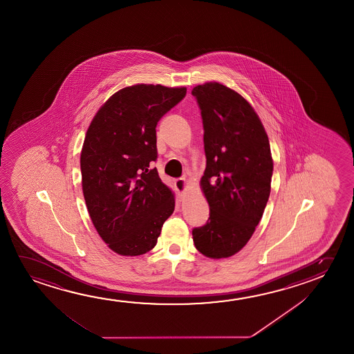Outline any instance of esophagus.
<instances>
[{
	"label": "esophagus",
	"mask_w": 354,
	"mask_h": 354,
	"mask_svg": "<svg viewBox=\"0 0 354 354\" xmlns=\"http://www.w3.org/2000/svg\"><path fill=\"white\" fill-rule=\"evenodd\" d=\"M174 184L176 190L179 191V195L181 196L186 190V180L184 178H180V179L175 180Z\"/></svg>",
	"instance_id": "obj_1"
}]
</instances>
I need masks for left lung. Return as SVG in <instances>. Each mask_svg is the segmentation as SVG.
<instances>
[{
	"mask_svg": "<svg viewBox=\"0 0 354 354\" xmlns=\"http://www.w3.org/2000/svg\"><path fill=\"white\" fill-rule=\"evenodd\" d=\"M191 93L201 109V189L209 205L207 223L194 228L192 238L202 255L225 259L244 248L262 218L271 192V148L261 120L239 93L218 82Z\"/></svg>",
	"mask_w": 354,
	"mask_h": 354,
	"instance_id": "obj_1",
	"label": "left lung"
}]
</instances>
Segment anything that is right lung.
Wrapping results in <instances>:
<instances>
[{
  "label": "right lung",
  "mask_w": 354,
  "mask_h": 354,
  "mask_svg": "<svg viewBox=\"0 0 354 354\" xmlns=\"http://www.w3.org/2000/svg\"><path fill=\"white\" fill-rule=\"evenodd\" d=\"M185 95V87L122 88L88 127L81 152L83 196L100 238L119 255L152 250L174 212V194L153 168L156 127Z\"/></svg>",
  "instance_id": "right-lung-1"
}]
</instances>
